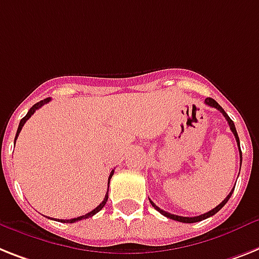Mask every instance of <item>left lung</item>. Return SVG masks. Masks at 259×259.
Segmentation results:
<instances>
[{"mask_svg":"<svg viewBox=\"0 0 259 259\" xmlns=\"http://www.w3.org/2000/svg\"><path fill=\"white\" fill-rule=\"evenodd\" d=\"M205 104H206V106L214 107V108H217V110H219L220 112H222V115L225 116V119H226V120H228V123H229V127H230V130H232L233 135L236 136L237 144H238V147H240V139H238V134H237L236 125H234V123H233L232 119H230V117L228 116V114H226L225 111H224V108H222V107L220 106V104L217 103V102H215L214 99H211V98H206V99H205ZM240 156H241V161H242V153H241V148H240ZM233 191H234V188H233L232 192H230V193L228 194V196H226L225 200H224V201H222L220 205H217V206H215L214 209H211V210H209L208 213H204V214H201V215H197V217H183V215L170 214V213H168V211L163 210V209H160L159 206H157V205H156V204H153V202L151 201V200H149V201H151V204H152V206L156 209V210L160 211L161 214L165 215V217H168V219L175 220V221H179V222H185V224H193V222H198V221H202V220H205V219H208V217H210V215H214L215 213H217V211H219L220 209H221L222 206H224V205L226 204V202L229 201V198H230V196H232Z\"/></svg>","mask_w":259,"mask_h":259,"instance_id":"left-lung-1","label":"left lung"}]
</instances>
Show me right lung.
Masks as SVG:
<instances>
[{"label":"right lung","instance_id":"right-lung-1","mask_svg":"<svg viewBox=\"0 0 259 259\" xmlns=\"http://www.w3.org/2000/svg\"><path fill=\"white\" fill-rule=\"evenodd\" d=\"M50 100H51L50 98H46V99L40 100V102H38V103H35L33 107H31V108H30L29 112H27V114H26V116H23L22 119H21V121H19L18 130H17V135H16V140H17V138H18V135H19V132H21V130H22L23 124L26 123L27 119H29V117L31 116V115H33L34 112H35V111L38 110V108H40V107L44 106V104L49 103ZM112 176H114V170H111L110 177H108V187H110V180H111V177H112ZM107 200H108V193H106V196H104V200H103V201L100 202V204L98 205V206H96V208L94 209V210H91V211H90V213H87V214L80 215V217H76V219H71V220H59V221H61V222H67V224H72V222H76V221H79V220H84V219H89V217H93L94 214H96L98 211L102 210V209H103V206H104V205H106ZM49 219H50V217H49Z\"/></svg>","mask_w":259,"mask_h":259}]
</instances>
